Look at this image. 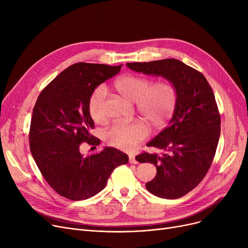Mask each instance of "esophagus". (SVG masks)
Listing matches in <instances>:
<instances>
[{
    "mask_svg": "<svg viewBox=\"0 0 248 248\" xmlns=\"http://www.w3.org/2000/svg\"><path fill=\"white\" fill-rule=\"evenodd\" d=\"M128 159H129V163H131V164H137L138 163V161L136 160V157L134 155H129Z\"/></svg>",
    "mask_w": 248,
    "mask_h": 248,
    "instance_id": "1",
    "label": "esophagus"
}]
</instances>
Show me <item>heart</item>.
I'll use <instances>...</instances> for the list:
<instances>
[{
	"mask_svg": "<svg viewBox=\"0 0 248 248\" xmlns=\"http://www.w3.org/2000/svg\"><path fill=\"white\" fill-rule=\"evenodd\" d=\"M114 87L123 97L136 102L140 114L153 126L159 127L171 119L177 104V88L169 79L153 83L152 78L138 74H127L115 80ZM107 89L96 87L88 101V111L95 123L106 119L103 103ZM148 137V127L144 122L135 121L126 124H114L106 135L109 146L124 151L134 150Z\"/></svg>",
	"mask_w": 248,
	"mask_h": 248,
	"instance_id": "1",
	"label": "heart"
}]
</instances>
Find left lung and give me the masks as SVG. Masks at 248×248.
I'll list each match as a JSON object with an SVG mask.
<instances>
[{"mask_svg": "<svg viewBox=\"0 0 248 248\" xmlns=\"http://www.w3.org/2000/svg\"><path fill=\"white\" fill-rule=\"evenodd\" d=\"M137 72L163 76L177 88V104L167 127L148 142L163 155L144 152L136 157L151 163L157 175L146 188L155 196L177 199L203 180L213 162L220 137V113L205 76L177 59L126 63Z\"/></svg>", "mask_w": 248, "mask_h": 248, "instance_id": "1", "label": "left lung"}]
</instances>
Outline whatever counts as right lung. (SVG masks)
Here are the masks:
<instances>
[{"label": "right lung", "instance_id": "right-lung-1", "mask_svg": "<svg viewBox=\"0 0 248 248\" xmlns=\"http://www.w3.org/2000/svg\"><path fill=\"white\" fill-rule=\"evenodd\" d=\"M123 66L75 63L57 75L39 94L30 124V150L50 187L73 201L94 196L107 185L114 169L128 162L127 155L106 148L86 157L82 144L98 146L90 135L94 123L88 111L93 91Z\"/></svg>", "mask_w": 248, "mask_h": 248}]
</instances>
